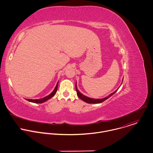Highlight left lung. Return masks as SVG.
Segmentation results:
<instances>
[{"label":"left lung","instance_id":"8db88e82","mask_svg":"<svg viewBox=\"0 0 153 153\" xmlns=\"http://www.w3.org/2000/svg\"><path fill=\"white\" fill-rule=\"evenodd\" d=\"M76 92H77V96L79 97V98H80L82 100H83V101L87 102V103H89V104H99V103H101L102 102H104V101H105L106 100H107L108 98H109L111 96H112L113 94H114L117 90H116L115 92H114L113 93H112L111 94H110L109 96H108L107 97H105L104 98H102V99H93V98H89V97H87L85 95H83V94H82L79 91V90L77 89V85L76 84Z\"/></svg>","mask_w":153,"mask_h":153}]
</instances>
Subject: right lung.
I'll use <instances>...</instances> for the list:
<instances>
[{
	"label": "right lung",
	"mask_w": 153,
	"mask_h": 153,
	"mask_svg": "<svg viewBox=\"0 0 153 153\" xmlns=\"http://www.w3.org/2000/svg\"><path fill=\"white\" fill-rule=\"evenodd\" d=\"M58 82L57 83L56 85V87L55 88L53 91L49 95L42 98V99H40V100H31V99H26V100L30 101V102H34V103H38V104H40V103H43L45 101H46L47 100L51 99V98H52L56 94V91H57V89H58Z\"/></svg>",
	"instance_id": "right-lung-1"
}]
</instances>
